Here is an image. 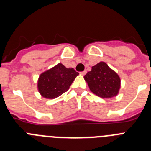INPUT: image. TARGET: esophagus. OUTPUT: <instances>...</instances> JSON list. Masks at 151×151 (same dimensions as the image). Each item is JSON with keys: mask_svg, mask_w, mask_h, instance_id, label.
Instances as JSON below:
<instances>
[{"mask_svg": "<svg viewBox=\"0 0 151 151\" xmlns=\"http://www.w3.org/2000/svg\"><path fill=\"white\" fill-rule=\"evenodd\" d=\"M86 73H87V71H86V70H85V71H83V72H81V74L83 75L84 76V75L86 74Z\"/></svg>", "mask_w": 151, "mask_h": 151, "instance_id": "obj_1", "label": "esophagus"}]
</instances>
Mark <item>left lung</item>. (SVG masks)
Instances as JSON below:
<instances>
[{
	"instance_id": "obj_1",
	"label": "left lung",
	"mask_w": 151,
	"mask_h": 151,
	"mask_svg": "<svg viewBox=\"0 0 151 151\" xmlns=\"http://www.w3.org/2000/svg\"><path fill=\"white\" fill-rule=\"evenodd\" d=\"M85 80L94 94L106 98L117 95L120 88V78L104 62L92 66L91 71L85 75Z\"/></svg>"
}]
</instances>
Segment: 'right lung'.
Instances as JSON below:
<instances>
[{
    "instance_id": "1",
    "label": "right lung",
    "mask_w": 151,
    "mask_h": 151,
    "mask_svg": "<svg viewBox=\"0 0 151 151\" xmlns=\"http://www.w3.org/2000/svg\"><path fill=\"white\" fill-rule=\"evenodd\" d=\"M78 75L73 68H66L62 63L45 72L39 76L38 88L40 94L46 98H56L69 90Z\"/></svg>"
}]
</instances>
